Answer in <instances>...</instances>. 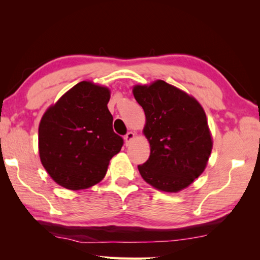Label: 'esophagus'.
I'll use <instances>...</instances> for the list:
<instances>
[{"instance_id":"obj_1","label":"esophagus","mask_w":260,"mask_h":260,"mask_svg":"<svg viewBox=\"0 0 260 260\" xmlns=\"http://www.w3.org/2000/svg\"><path fill=\"white\" fill-rule=\"evenodd\" d=\"M134 138H135V133H133V132H128V133H127L126 136H125L126 144H129L132 141L134 140Z\"/></svg>"}]
</instances>
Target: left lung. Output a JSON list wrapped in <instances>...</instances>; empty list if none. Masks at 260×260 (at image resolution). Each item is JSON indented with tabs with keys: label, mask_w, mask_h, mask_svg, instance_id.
<instances>
[{
	"label": "left lung",
	"mask_w": 260,
	"mask_h": 260,
	"mask_svg": "<svg viewBox=\"0 0 260 260\" xmlns=\"http://www.w3.org/2000/svg\"><path fill=\"white\" fill-rule=\"evenodd\" d=\"M133 95L146 114L143 135L150 156L139 172L157 190L178 192L204 172L213 140L206 114L193 96L162 80L135 85Z\"/></svg>",
	"instance_id": "1"
}]
</instances>
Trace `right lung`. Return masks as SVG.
<instances>
[{
    "mask_svg": "<svg viewBox=\"0 0 260 260\" xmlns=\"http://www.w3.org/2000/svg\"><path fill=\"white\" fill-rule=\"evenodd\" d=\"M111 90L81 81L46 110L39 125V156L54 181L70 190L101 182L122 139L112 128Z\"/></svg>",
    "mask_w": 260,
    "mask_h": 260,
    "instance_id": "right-lung-1",
    "label": "right lung"
}]
</instances>
